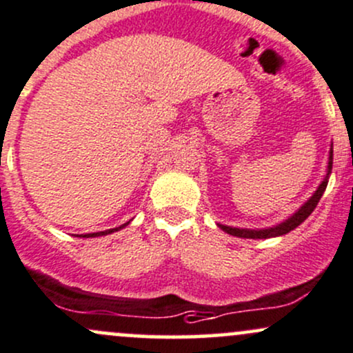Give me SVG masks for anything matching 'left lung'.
Wrapping results in <instances>:
<instances>
[{
	"label": "left lung",
	"instance_id": "1",
	"mask_svg": "<svg viewBox=\"0 0 353 353\" xmlns=\"http://www.w3.org/2000/svg\"><path fill=\"white\" fill-rule=\"evenodd\" d=\"M332 165H333V143L330 145L328 165H326V174L323 181H321V184L316 188V191L313 192V196H311L304 205L299 206V210H296L291 216L285 218V220L281 221V223L274 226H267V228H236V226H228L221 223H218V226H220L225 233H228V235H233V236H239V239H272V236L285 235V233H289L291 230L298 228V226L301 225L303 221L314 211L318 201H320L321 196H323L326 186H328L330 174H332Z\"/></svg>",
	"mask_w": 353,
	"mask_h": 353
}]
</instances>
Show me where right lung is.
I'll return each instance as SVG.
<instances>
[{"mask_svg": "<svg viewBox=\"0 0 353 353\" xmlns=\"http://www.w3.org/2000/svg\"><path fill=\"white\" fill-rule=\"evenodd\" d=\"M130 223V221H127V223L117 226V228H110V230H105V232H96V233H86V235H83V239H94V236H103V235H108V233H113V232H118V230L125 228ZM81 236V235H79Z\"/></svg>", "mask_w": 353, "mask_h": 353, "instance_id": "1", "label": "right lung"}]
</instances>
